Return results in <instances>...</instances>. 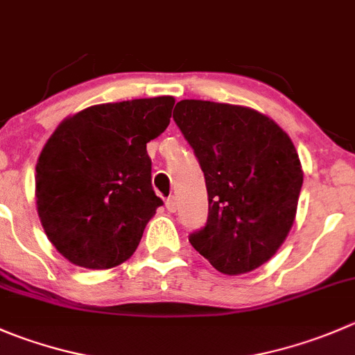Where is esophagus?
<instances>
[{"instance_id":"obj_1","label":"esophagus","mask_w":355,"mask_h":355,"mask_svg":"<svg viewBox=\"0 0 355 355\" xmlns=\"http://www.w3.org/2000/svg\"><path fill=\"white\" fill-rule=\"evenodd\" d=\"M164 205H166V209L170 213H175L177 211V199L173 198V196H170V198L166 199V201H164Z\"/></svg>"}]
</instances>
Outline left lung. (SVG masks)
Returning a JSON list of instances; mask_svg holds the SVG:
<instances>
[{
  "mask_svg": "<svg viewBox=\"0 0 355 355\" xmlns=\"http://www.w3.org/2000/svg\"><path fill=\"white\" fill-rule=\"evenodd\" d=\"M173 119L194 149L208 191V222L189 241L218 272L241 276L276 254L304 184L290 135L251 107L180 101Z\"/></svg>",
  "mask_w": 355,
  "mask_h": 355,
  "instance_id": "obj_1",
  "label": "left lung"
}]
</instances>
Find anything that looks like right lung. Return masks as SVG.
<instances>
[{
    "instance_id": "obj_1",
    "label": "right lung",
    "mask_w": 355,
    "mask_h": 355,
    "mask_svg": "<svg viewBox=\"0 0 355 355\" xmlns=\"http://www.w3.org/2000/svg\"><path fill=\"white\" fill-rule=\"evenodd\" d=\"M173 97L98 104L67 116L36 163V208L58 253L104 270L135 253L163 205L150 184L147 144L170 125Z\"/></svg>"
}]
</instances>
